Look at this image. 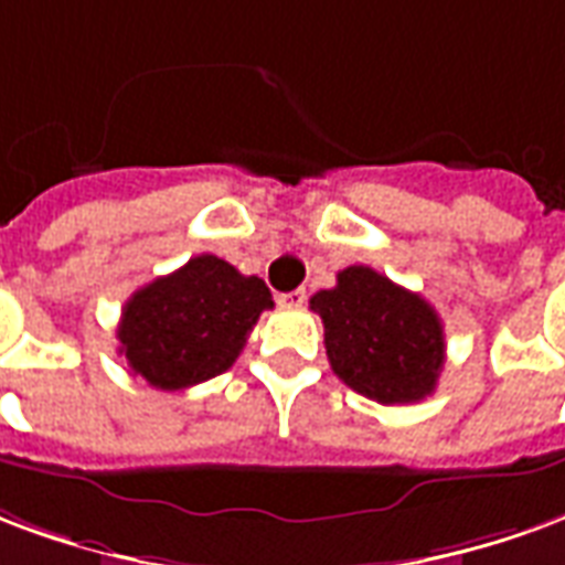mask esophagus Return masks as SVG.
<instances>
[{
	"label": "esophagus",
	"instance_id": "obj_1",
	"mask_svg": "<svg viewBox=\"0 0 565 565\" xmlns=\"http://www.w3.org/2000/svg\"><path fill=\"white\" fill-rule=\"evenodd\" d=\"M303 300H307V288H295V291L279 295V303H282V307H303Z\"/></svg>",
	"mask_w": 565,
	"mask_h": 565
}]
</instances>
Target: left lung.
Wrapping results in <instances>:
<instances>
[{"label": "left lung", "instance_id": "obj_1", "mask_svg": "<svg viewBox=\"0 0 565 565\" xmlns=\"http://www.w3.org/2000/svg\"><path fill=\"white\" fill-rule=\"evenodd\" d=\"M310 307L322 316L331 370L349 388L385 406L434 394L446 333L422 295L352 265L337 274V286L312 295Z\"/></svg>", "mask_w": 565, "mask_h": 565}]
</instances>
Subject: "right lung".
<instances>
[{"label": "right lung", "instance_id": "1", "mask_svg": "<svg viewBox=\"0 0 565 565\" xmlns=\"http://www.w3.org/2000/svg\"><path fill=\"white\" fill-rule=\"evenodd\" d=\"M270 307L265 279L243 277L216 255H195L126 300L119 355L152 388H192L232 367Z\"/></svg>", "mask_w": 565, "mask_h": 565}]
</instances>
